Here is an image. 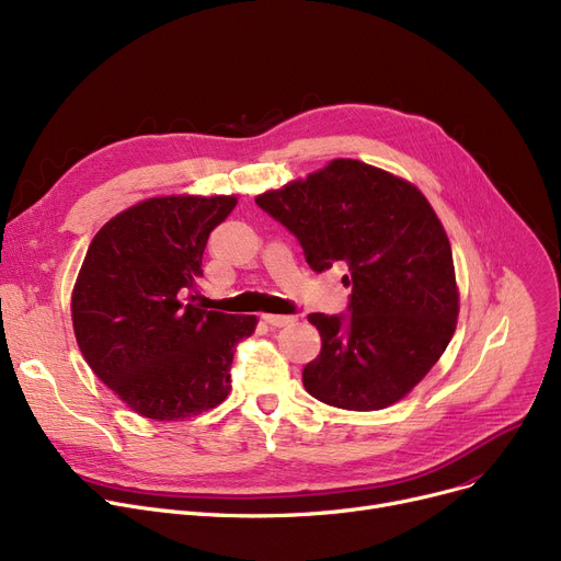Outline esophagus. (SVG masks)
Masks as SVG:
<instances>
[{
  "label": "esophagus",
  "mask_w": 561,
  "mask_h": 561,
  "mask_svg": "<svg viewBox=\"0 0 561 561\" xmlns=\"http://www.w3.org/2000/svg\"><path fill=\"white\" fill-rule=\"evenodd\" d=\"M263 321L273 328H286L296 323V316H282V313H263Z\"/></svg>",
  "instance_id": "esophagus-1"
}]
</instances>
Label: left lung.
Masks as SVG:
<instances>
[{
    "label": "left lung",
    "instance_id": "left-lung-1",
    "mask_svg": "<svg viewBox=\"0 0 561 561\" xmlns=\"http://www.w3.org/2000/svg\"><path fill=\"white\" fill-rule=\"evenodd\" d=\"M256 204L300 240L316 273L332 263L351 273V316H307L323 341L302 371L307 392L359 412L408 397L449 346L458 319L449 238L420 187L336 158Z\"/></svg>",
    "mask_w": 561,
    "mask_h": 561
}]
</instances>
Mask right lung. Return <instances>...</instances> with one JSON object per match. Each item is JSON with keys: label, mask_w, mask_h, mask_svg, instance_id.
I'll use <instances>...</instances> for the list:
<instances>
[{"label": "right lung", "mask_w": 561, "mask_h": 561, "mask_svg": "<svg viewBox=\"0 0 561 561\" xmlns=\"http://www.w3.org/2000/svg\"><path fill=\"white\" fill-rule=\"evenodd\" d=\"M236 194H172L114 215L93 236L70 296L72 330L91 367L146 420L174 422L220 405L233 348L256 316L194 305L210 231Z\"/></svg>", "instance_id": "obj_1"}]
</instances>
